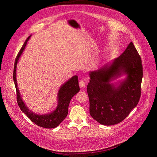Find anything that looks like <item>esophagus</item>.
Masks as SVG:
<instances>
[{
  "label": "esophagus",
  "instance_id": "obj_1",
  "mask_svg": "<svg viewBox=\"0 0 157 157\" xmlns=\"http://www.w3.org/2000/svg\"><path fill=\"white\" fill-rule=\"evenodd\" d=\"M79 85L80 86V87H84L86 86V84H85V82L84 81L83 79H81L79 82Z\"/></svg>",
  "mask_w": 157,
  "mask_h": 157
}]
</instances>
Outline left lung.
Returning a JSON list of instances; mask_svg holds the SVG:
<instances>
[{
	"label": "left lung",
	"instance_id": "1",
	"mask_svg": "<svg viewBox=\"0 0 157 157\" xmlns=\"http://www.w3.org/2000/svg\"><path fill=\"white\" fill-rule=\"evenodd\" d=\"M123 74L119 83L111 82ZM87 86L89 113L99 124L113 125L124 121L139 103L143 68L141 58L132 42L118 58L89 73Z\"/></svg>",
	"mask_w": 157,
	"mask_h": 157
}]
</instances>
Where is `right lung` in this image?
Wrapping results in <instances>:
<instances>
[{"label": "right lung", "mask_w": 157, "mask_h": 157, "mask_svg": "<svg viewBox=\"0 0 157 157\" xmlns=\"http://www.w3.org/2000/svg\"><path fill=\"white\" fill-rule=\"evenodd\" d=\"M31 36H29L25 41L24 44L20 49L18 55L15 61L13 78L15 83L17 103L21 110L36 125L47 128H55L59 125V124L66 118L68 115V106L72 98L79 91V86L78 82V76H74L68 81L64 82L59 88L58 93V105L55 110L47 114H36L33 111L29 109L27 106L20 95V92L18 88L17 79H16V70L17 64L18 59L23 53L27 41Z\"/></svg>", "instance_id": "obj_1"}]
</instances>
